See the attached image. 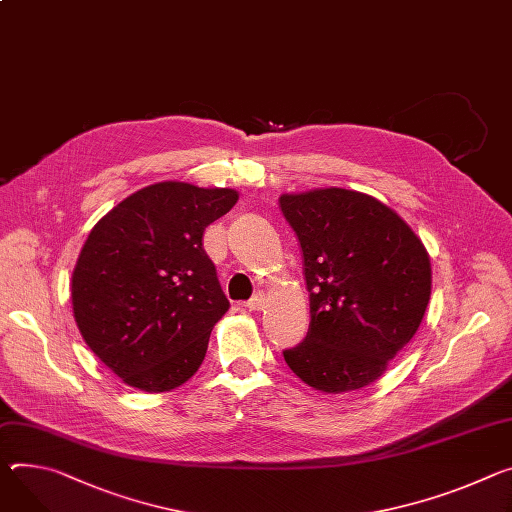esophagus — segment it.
<instances>
[{"mask_svg": "<svg viewBox=\"0 0 512 512\" xmlns=\"http://www.w3.org/2000/svg\"><path fill=\"white\" fill-rule=\"evenodd\" d=\"M263 302H265V298H263V294L259 292V294H255L251 300H247L245 306H247L249 310H261V308H263Z\"/></svg>", "mask_w": 512, "mask_h": 512, "instance_id": "esophagus-1", "label": "esophagus"}]
</instances>
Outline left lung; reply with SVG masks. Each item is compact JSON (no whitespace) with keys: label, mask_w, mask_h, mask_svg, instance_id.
Listing matches in <instances>:
<instances>
[{"label":"left lung","mask_w":512,"mask_h":512,"mask_svg":"<svg viewBox=\"0 0 512 512\" xmlns=\"http://www.w3.org/2000/svg\"><path fill=\"white\" fill-rule=\"evenodd\" d=\"M296 232L310 327L284 351L308 386L339 394L376 382L421 327L431 261L410 226L376 198L341 190L284 194Z\"/></svg>","instance_id":"left-lung-1"}]
</instances>
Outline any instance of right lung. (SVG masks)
Wrapping results in <instances>:
<instances>
[{
  "instance_id": "1",
  "label": "right lung",
  "mask_w": 512,
  "mask_h": 512,
  "mask_svg": "<svg viewBox=\"0 0 512 512\" xmlns=\"http://www.w3.org/2000/svg\"><path fill=\"white\" fill-rule=\"evenodd\" d=\"M237 200L228 188L163 181L91 228L73 271V314L87 347L124 384L167 392L198 371L230 306L202 237Z\"/></svg>"
}]
</instances>
